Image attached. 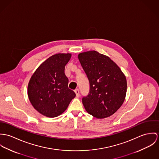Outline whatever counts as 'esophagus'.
Returning <instances> with one entry per match:
<instances>
[{
  "mask_svg": "<svg viewBox=\"0 0 159 159\" xmlns=\"http://www.w3.org/2000/svg\"><path fill=\"white\" fill-rule=\"evenodd\" d=\"M74 91H75V94H76V96H77V98H79V97L80 96V93H79V89H75L74 90Z\"/></svg>",
  "mask_w": 159,
  "mask_h": 159,
  "instance_id": "1",
  "label": "esophagus"
}]
</instances>
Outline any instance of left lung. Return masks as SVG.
<instances>
[{"label":"left lung","instance_id":"1","mask_svg":"<svg viewBox=\"0 0 159 159\" xmlns=\"http://www.w3.org/2000/svg\"><path fill=\"white\" fill-rule=\"evenodd\" d=\"M78 58L89 82V93L82 98L85 110L99 119L114 114L126 94L127 81L123 72L108 57L95 51L79 53Z\"/></svg>","mask_w":159,"mask_h":159}]
</instances>
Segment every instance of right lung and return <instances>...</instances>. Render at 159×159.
Instances as JSON below:
<instances>
[{
  "instance_id": "right-lung-1",
  "label": "right lung",
  "mask_w": 159,
  "mask_h": 159,
  "mask_svg": "<svg viewBox=\"0 0 159 159\" xmlns=\"http://www.w3.org/2000/svg\"><path fill=\"white\" fill-rule=\"evenodd\" d=\"M71 57L70 53L51 56L38 68L29 81V99L36 110L47 117L61 115L75 96L68 88L65 74V66Z\"/></svg>"
}]
</instances>
